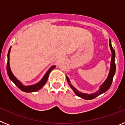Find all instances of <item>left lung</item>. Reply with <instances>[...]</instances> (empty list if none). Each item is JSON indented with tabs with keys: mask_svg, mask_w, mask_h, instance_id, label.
Returning <instances> with one entry per match:
<instances>
[{
	"mask_svg": "<svg viewBox=\"0 0 125 125\" xmlns=\"http://www.w3.org/2000/svg\"><path fill=\"white\" fill-rule=\"evenodd\" d=\"M110 49H111V64H110V73H109V74L108 76V78H106L104 81L103 83L100 86V89L99 90L96 91V93H94L91 94H88V93H81L79 91H78V89L75 88L70 83V80L68 78V76H66V79L68 81V84L69 85V86L71 87V88L73 90L74 92L75 93L76 95L80 97V98H82L84 100H92L95 98L96 97L98 96L99 95L101 94L105 93L106 91H108L109 88L111 86V83H112L113 79V77L115 76V74L116 71V65L115 62V51L113 49L112 47V45H111V39H110Z\"/></svg>",
	"mask_w": 125,
	"mask_h": 125,
	"instance_id": "left-lung-1",
	"label": "left lung"
}]
</instances>
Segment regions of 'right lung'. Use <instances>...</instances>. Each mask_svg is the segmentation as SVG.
<instances>
[{"label":"right lung","mask_w":125,"mask_h":125,"mask_svg":"<svg viewBox=\"0 0 125 125\" xmlns=\"http://www.w3.org/2000/svg\"><path fill=\"white\" fill-rule=\"evenodd\" d=\"M10 49L11 47H10V49L8 52V54H7V74H8V76L9 77L10 79L16 85V86L18 87L21 91H24V92L32 93L39 91V90L40 89H41V88L44 86L45 84L46 83L47 79H48V77H49V73L51 72V71L53 69H54V68H56V66H51V67L48 69V71L46 72V73L45 74L44 76H43V78H42V79L39 81V82L37 83L36 84H34L32 85L25 86V85L23 84L19 80H18V79L16 78V77H15V76L13 74L12 72L11 71L10 68L9 62V55L10 52Z\"/></svg>","instance_id":"obj_1"}]
</instances>
